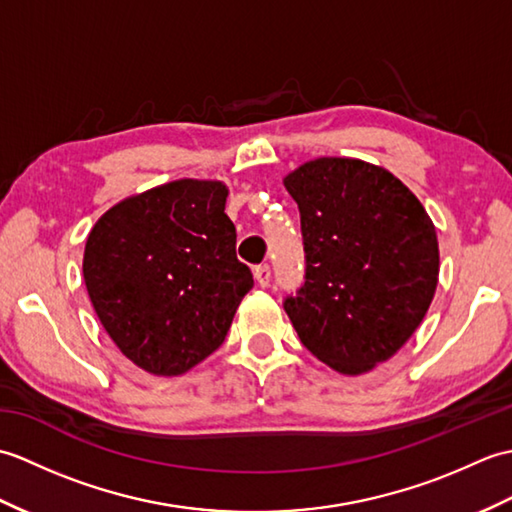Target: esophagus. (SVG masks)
<instances>
[{"label": "esophagus", "mask_w": 512, "mask_h": 512, "mask_svg": "<svg viewBox=\"0 0 512 512\" xmlns=\"http://www.w3.org/2000/svg\"><path fill=\"white\" fill-rule=\"evenodd\" d=\"M253 275H255V281L262 288H266L268 284H270V266H266V264H262V266H257L255 270H253Z\"/></svg>", "instance_id": "obj_1"}]
</instances>
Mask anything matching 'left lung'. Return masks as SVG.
<instances>
[{
	"mask_svg": "<svg viewBox=\"0 0 512 512\" xmlns=\"http://www.w3.org/2000/svg\"><path fill=\"white\" fill-rule=\"evenodd\" d=\"M299 204L306 277L284 310L301 343L339 374L394 356L436 295L438 235L394 173L317 158L284 178Z\"/></svg>",
	"mask_w": 512,
	"mask_h": 512,
	"instance_id": "obj_1",
	"label": "left lung"
}]
</instances>
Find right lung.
<instances>
[{
    "mask_svg": "<svg viewBox=\"0 0 512 512\" xmlns=\"http://www.w3.org/2000/svg\"><path fill=\"white\" fill-rule=\"evenodd\" d=\"M226 195L217 180H173L118 202L88 235L83 279L96 317L149 374L180 376L213 354L253 288Z\"/></svg>",
    "mask_w": 512,
    "mask_h": 512,
    "instance_id": "1",
    "label": "right lung"
}]
</instances>
